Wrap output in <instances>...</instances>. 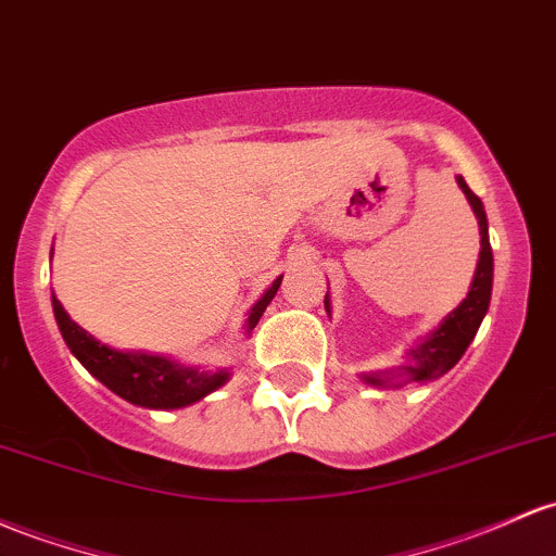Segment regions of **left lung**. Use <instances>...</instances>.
Listing matches in <instances>:
<instances>
[{
    "instance_id": "left-lung-1",
    "label": "left lung",
    "mask_w": 556,
    "mask_h": 556,
    "mask_svg": "<svg viewBox=\"0 0 556 556\" xmlns=\"http://www.w3.org/2000/svg\"><path fill=\"white\" fill-rule=\"evenodd\" d=\"M462 192L467 194L469 205H472L475 216H478L480 224V261L478 268H475L472 288H469L467 298L459 303V308H454L446 319L441 321V327L414 348L408 356H412V364H406L404 371L408 380L414 382H427L441 377L443 371H448L465 356V351L472 343V338L478 334L480 321H483L488 303H491V285H493V253L491 242H488V218L483 211V203H480L478 194L467 187V181L459 176ZM325 308L329 311V301L325 298ZM369 382H382L377 377H367Z\"/></svg>"
}]
</instances>
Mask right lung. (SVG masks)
<instances>
[{
	"label": "right lung",
	"mask_w": 556,
	"mask_h": 556,
	"mask_svg": "<svg viewBox=\"0 0 556 556\" xmlns=\"http://www.w3.org/2000/svg\"><path fill=\"white\" fill-rule=\"evenodd\" d=\"M282 277L266 290V295L250 311L248 329L258 325L271 298L277 295ZM54 319H58L63 340L68 343L71 353L87 367L102 386H108L115 395L126 399L129 404L148 408H176L187 406L208 395L211 390L227 382V371H205L194 367H181V364L168 362L163 356H148V353H121L113 348L102 345L100 340L84 332L71 316L65 314L63 303L52 295Z\"/></svg>",
	"instance_id": "1"
}]
</instances>
